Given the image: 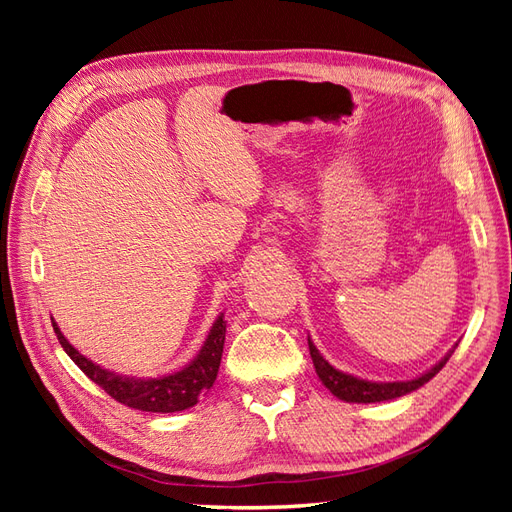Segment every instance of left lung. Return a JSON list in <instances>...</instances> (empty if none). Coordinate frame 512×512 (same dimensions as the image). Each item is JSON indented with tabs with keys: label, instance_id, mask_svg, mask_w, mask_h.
<instances>
[{
	"label": "left lung",
	"instance_id": "8db88e82",
	"mask_svg": "<svg viewBox=\"0 0 512 512\" xmlns=\"http://www.w3.org/2000/svg\"><path fill=\"white\" fill-rule=\"evenodd\" d=\"M307 344H309V354H312V361L316 367V374L322 380V384L327 386V389L335 397L344 399V401H352V404H376V401L397 399V397H404L416 389H421L423 384H427L433 376L438 374V371L446 365V361L451 359V354L455 352V348H453L436 367H431L421 378L406 380V382H367V380H359V378L344 374V371L331 367L327 361L322 359L320 352L312 344V339H307Z\"/></svg>",
	"mask_w": 512,
	"mask_h": 512
}]
</instances>
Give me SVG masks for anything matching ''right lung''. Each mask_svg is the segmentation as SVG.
I'll use <instances>...</instances> for the list:
<instances>
[{"mask_svg":"<svg viewBox=\"0 0 512 512\" xmlns=\"http://www.w3.org/2000/svg\"><path fill=\"white\" fill-rule=\"evenodd\" d=\"M55 335L59 339L61 348L66 350L70 359L81 367L87 378L94 380L100 389H104L119 404L143 410V412H181L188 410L198 399L203 397L218 378V369L224 352V337H226V322L220 316L211 327V333L203 350L198 352L196 359L183 367L177 374H170L164 378H153V380H134V378H121L113 371H106L100 365L91 363L89 359L74 350L68 339L61 335L59 327L53 322Z\"/></svg>","mask_w":512,"mask_h":512,"instance_id":"1","label":"right lung"}]
</instances>
